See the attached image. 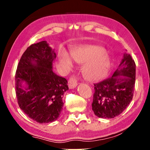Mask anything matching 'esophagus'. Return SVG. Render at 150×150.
I'll return each mask as SVG.
<instances>
[{"label": "esophagus", "instance_id": "34e87169", "mask_svg": "<svg viewBox=\"0 0 150 150\" xmlns=\"http://www.w3.org/2000/svg\"><path fill=\"white\" fill-rule=\"evenodd\" d=\"M77 85V78L75 75H71L68 81V86L70 89H74Z\"/></svg>", "mask_w": 150, "mask_h": 150}]
</instances>
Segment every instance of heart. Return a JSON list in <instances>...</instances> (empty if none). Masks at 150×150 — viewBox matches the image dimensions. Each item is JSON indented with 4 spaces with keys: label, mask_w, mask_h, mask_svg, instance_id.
Wrapping results in <instances>:
<instances>
[{
    "label": "heart",
    "mask_w": 150,
    "mask_h": 150,
    "mask_svg": "<svg viewBox=\"0 0 150 150\" xmlns=\"http://www.w3.org/2000/svg\"><path fill=\"white\" fill-rule=\"evenodd\" d=\"M71 57L76 62L84 63L83 73L90 81L101 79L108 72L110 66L108 56L101 47L97 46H84L71 52ZM61 62L67 70H70L73 63L71 57L66 52L60 55Z\"/></svg>",
    "instance_id": "heart-1"
}]
</instances>
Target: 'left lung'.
Instances as JSON below:
<instances>
[{
  "label": "left lung",
  "mask_w": 150,
  "mask_h": 150,
  "mask_svg": "<svg viewBox=\"0 0 150 150\" xmlns=\"http://www.w3.org/2000/svg\"><path fill=\"white\" fill-rule=\"evenodd\" d=\"M120 67L111 76L94 84L91 105L98 117L110 119L118 116L132 100L136 77L134 59L125 54Z\"/></svg>",
  "instance_id": "1"
}]
</instances>
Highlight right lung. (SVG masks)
<instances>
[{"label": "right lung", "instance_id": "obj_1", "mask_svg": "<svg viewBox=\"0 0 150 150\" xmlns=\"http://www.w3.org/2000/svg\"><path fill=\"white\" fill-rule=\"evenodd\" d=\"M56 54L45 41L31 44L22 55L16 71V94L20 108L40 124L52 122L63 107L67 81L52 71ZM25 81L28 87H21Z\"/></svg>", "mask_w": 150, "mask_h": 150}]
</instances>
